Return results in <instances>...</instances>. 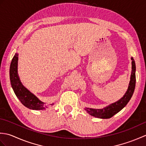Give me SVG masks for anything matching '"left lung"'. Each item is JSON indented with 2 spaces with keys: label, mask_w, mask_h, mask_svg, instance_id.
<instances>
[{
  "label": "left lung",
  "mask_w": 146,
  "mask_h": 146,
  "mask_svg": "<svg viewBox=\"0 0 146 146\" xmlns=\"http://www.w3.org/2000/svg\"><path fill=\"white\" fill-rule=\"evenodd\" d=\"M131 60L132 72L131 80H130L127 90L125 95H123V97L121 98L119 100L109 105L106 107L102 108V109L86 108L85 110L87 111V113L95 117L100 118V119H109L120 111L123 107H125V105L128 104L133 94H134L135 86V63L134 58H131Z\"/></svg>",
  "instance_id": "obj_1"
}]
</instances>
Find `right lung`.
<instances>
[{"label": "right lung", "instance_id": "1", "mask_svg": "<svg viewBox=\"0 0 146 146\" xmlns=\"http://www.w3.org/2000/svg\"><path fill=\"white\" fill-rule=\"evenodd\" d=\"M18 54L15 53L12 58L10 66V80L11 86L15 95L24 106L32 110H44L48 106L39 100L36 96L24 87L20 81L17 73ZM51 105H53L51 104Z\"/></svg>", "mask_w": 146, "mask_h": 146}]
</instances>
